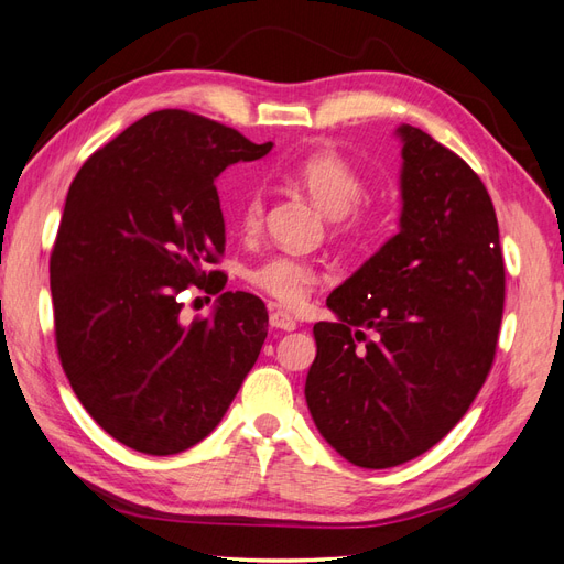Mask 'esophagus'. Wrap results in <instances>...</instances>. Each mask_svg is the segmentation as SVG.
Here are the masks:
<instances>
[{
  "label": "esophagus",
  "mask_w": 564,
  "mask_h": 564,
  "mask_svg": "<svg viewBox=\"0 0 564 564\" xmlns=\"http://www.w3.org/2000/svg\"><path fill=\"white\" fill-rule=\"evenodd\" d=\"M269 324L273 326V329H281V332H293L297 326V322L291 317V314L283 310H273L269 314Z\"/></svg>",
  "instance_id": "obj_1"
}]
</instances>
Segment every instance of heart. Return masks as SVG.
Returning <instances> with one entry per match:
<instances>
[{
	"mask_svg": "<svg viewBox=\"0 0 564 564\" xmlns=\"http://www.w3.org/2000/svg\"><path fill=\"white\" fill-rule=\"evenodd\" d=\"M295 185L303 187L310 199L317 204L322 212L336 220L341 230H352L360 226V216L356 206L362 196V177L356 167H352L341 153L332 149H319L303 161H297L291 173H288ZM261 216H264V194L261 189H250L245 196L240 208V223L247 232L259 228ZM250 283L264 291L273 300H279L285 307H297L314 285V269L307 261L291 257V254H276L257 267L250 269Z\"/></svg>",
	"mask_w": 564,
	"mask_h": 564,
	"instance_id": "obj_1",
	"label": "heart"
}]
</instances>
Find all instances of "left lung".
<instances>
[{
	"label": "left lung",
	"instance_id": "obj_1",
	"mask_svg": "<svg viewBox=\"0 0 564 564\" xmlns=\"http://www.w3.org/2000/svg\"><path fill=\"white\" fill-rule=\"evenodd\" d=\"M399 232L326 297L305 399L319 435L362 468L447 435L492 368L505 307L495 206L480 177L401 124Z\"/></svg>",
	"mask_w": 564,
	"mask_h": 564
}]
</instances>
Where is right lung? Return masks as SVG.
<instances>
[{
    "label": "right lung",
    "instance_id": "right-lung-1",
    "mask_svg": "<svg viewBox=\"0 0 564 564\" xmlns=\"http://www.w3.org/2000/svg\"><path fill=\"white\" fill-rule=\"evenodd\" d=\"M273 143L185 110L127 127L78 170L50 257L62 368L90 417L153 456L212 432L264 346L269 314L252 293H221L212 318L185 325L187 284L223 291L208 271L226 250L216 177Z\"/></svg>",
    "mask_w": 564,
    "mask_h": 564
}]
</instances>
